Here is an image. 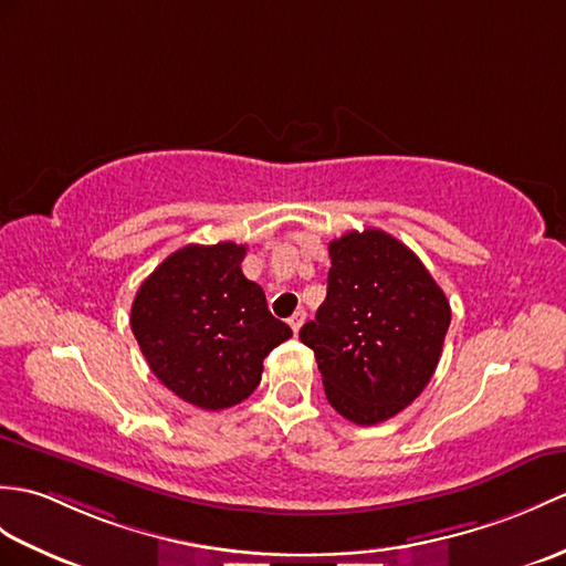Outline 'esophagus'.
Wrapping results in <instances>:
<instances>
[{"label": "esophagus", "mask_w": 566, "mask_h": 566, "mask_svg": "<svg viewBox=\"0 0 566 566\" xmlns=\"http://www.w3.org/2000/svg\"><path fill=\"white\" fill-rule=\"evenodd\" d=\"M304 321H306V313L304 311H296L292 318H289V325H292V331H294V335L301 331V325H304Z\"/></svg>", "instance_id": "esophagus-1"}]
</instances>
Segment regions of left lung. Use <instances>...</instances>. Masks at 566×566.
<instances>
[{
  "instance_id": "8db88e82",
  "label": "left lung",
  "mask_w": 566,
  "mask_h": 566,
  "mask_svg": "<svg viewBox=\"0 0 566 566\" xmlns=\"http://www.w3.org/2000/svg\"><path fill=\"white\" fill-rule=\"evenodd\" d=\"M327 251V296L298 337L315 354L327 402L371 427L427 388L451 306L422 260L386 231H349Z\"/></svg>"
}]
</instances>
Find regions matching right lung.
<instances>
[{"mask_svg":"<svg viewBox=\"0 0 566 566\" xmlns=\"http://www.w3.org/2000/svg\"><path fill=\"white\" fill-rule=\"evenodd\" d=\"M245 245L190 243L170 253L133 301L129 325L149 369L178 398L223 410L258 388L262 359L292 337L245 280Z\"/></svg>","mask_w":566,"mask_h":566,"instance_id":"right-lung-1","label":"right lung"}]
</instances>
